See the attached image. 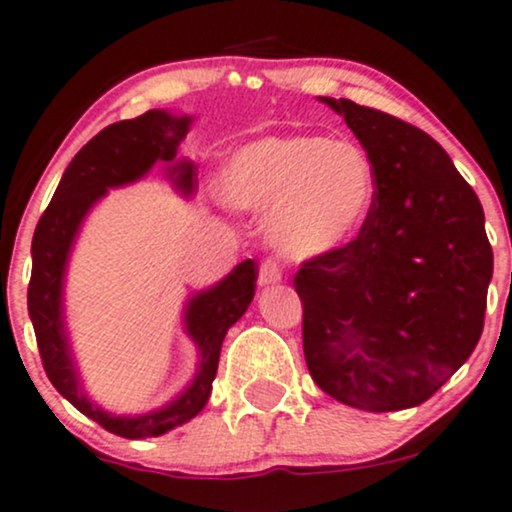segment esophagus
I'll list each match as a JSON object with an SVG mask.
<instances>
[{"label": "esophagus", "instance_id": "34e87169", "mask_svg": "<svg viewBox=\"0 0 512 512\" xmlns=\"http://www.w3.org/2000/svg\"><path fill=\"white\" fill-rule=\"evenodd\" d=\"M281 276H283V269H281L279 262L272 260V257L262 262V267H260V286H269V283H279Z\"/></svg>", "mask_w": 512, "mask_h": 512}]
</instances>
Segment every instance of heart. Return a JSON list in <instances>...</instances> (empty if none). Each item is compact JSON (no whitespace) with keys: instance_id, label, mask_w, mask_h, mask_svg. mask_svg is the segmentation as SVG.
<instances>
[{"instance_id":"obj_1","label":"heart","mask_w":512,"mask_h":512,"mask_svg":"<svg viewBox=\"0 0 512 512\" xmlns=\"http://www.w3.org/2000/svg\"><path fill=\"white\" fill-rule=\"evenodd\" d=\"M226 205L272 212L267 231L291 260L348 245L377 200L374 164L357 145L324 135H272L240 147L219 178Z\"/></svg>"}]
</instances>
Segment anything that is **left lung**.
Instances as JSON below:
<instances>
[{
    "mask_svg": "<svg viewBox=\"0 0 512 512\" xmlns=\"http://www.w3.org/2000/svg\"><path fill=\"white\" fill-rule=\"evenodd\" d=\"M322 102L365 147L377 200L355 240L295 274L307 369L350 408H415L482 336L494 274L484 209L432 135L350 100Z\"/></svg>",
    "mask_w": 512,
    "mask_h": 512,
    "instance_id": "1",
    "label": "left lung"
}]
</instances>
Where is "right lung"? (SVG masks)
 Segmentation results:
<instances>
[{"instance_id": "right-lung-1", "label": "right lung", "mask_w": 512, "mask_h": 512, "mask_svg": "<svg viewBox=\"0 0 512 512\" xmlns=\"http://www.w3.org/2000/svg\"><path fill=\"white\" fill-rule=\"evenodd\" d=\"M190 116H171L150 109L138 119L107 126L90 140L66 166L52 202L38 221L33 236V272L28 286V312L49 381L73 408L123 439H147L181 427L207 405L212 381L217 377L221 343L226 331L245 315L255 295L257 264L240 262L233 272L207 291L195 293L186 303L188 336L193 338L200 365L193 384L164 408L135 417H116L97 408L80 389L64 326V274L73 240L90 212L109 188L138 181L157 162L166 164L169 178L183 195L193 193L195 164L178 159V147L188 135Z\"/></svg>"}]
</instances>
